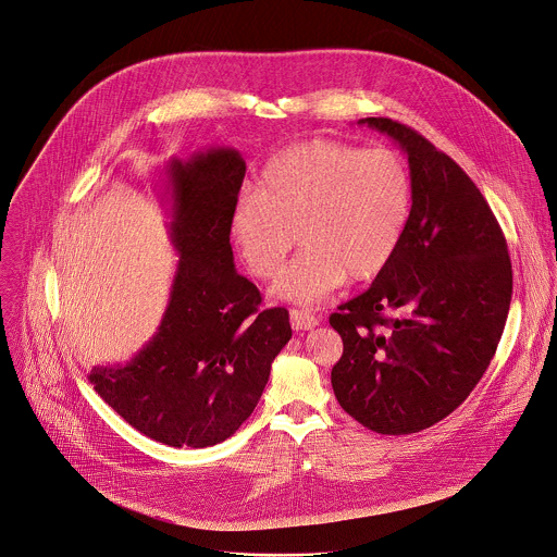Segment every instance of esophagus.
I'll list each match as a JSON object with an SVG mask.
<instances>
[{"label": "esophagus", "mask_w": 557, "mask_h": 557, "mask_svg": "<svg viewBox=\"0 0 557 557\" xmlns=\"http://www.w3.org/2000/svg\"><path fill=\"white\" fill-rule=\"evenodd\" d=\"M290 325L295 330H312L319 325V319L308 310H290Z\"/></svg>", "instance_id": "1"}]
</instances>
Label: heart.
I'll list each match as a JSON object with an SVG mask.
<instances>
[{"mask_svg":"<svg viewBox=\"0 0 557 557\" xmlns=\"http://www.w3.org/2000/svg\"><path fill=\"white\" fill-rule=\"evenodd\" d=\"M410 208V175L395 151L314 138L269 160L256 193L236 201L230 234L260 280L277 273L297 238L304 249L273 295L310 306L347 277H377L399 249Z\"/></svg>","mask_w":557,"mask_h":557,"instance_id":"1","label":"heart"}]
</instances>
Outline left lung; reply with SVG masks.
<instances>
[{"instance_id":"8db88e82","label":"left lung","mask_w":557,"mask_h":557,"mask_svg":"<svg viewBox=\"0 0 557 557\" xmlns=\"http://www.w3.org/2000/svg\"><path fill=\"white\" fill-rule=\"evenodd\" d=\"M358 123L408 156L412 208L391 264L330 317L343 338L332 388L364 428L414 434L449 417L486 373L510 310L512 264L491 206L447 153L393 119Z\"/></svg>"}]
</instances>
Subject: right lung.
I'll use <instances>...</instances> for the list:
<instances>
[{
	"label": "right lung",
	"instance_id": "obj_1",
	"mask_svg": "<svg viewBox=\"0 0 557 557\" xmlns=\"http://www.w3.org/2000/svg\"><path fill=\"white\" fill-rule=\"evenodd\" d=\"M162 175L160 199L180 256L166 310L129 362L92 367L88 382L147 438L203 449L249 419L293 330L288 310H262L260 290L234 267L230 216L243 156L210 147L169 160Z\"/></svg>",
	"mask_w": 557,
	"mask_h": 557
}]
</instances>
